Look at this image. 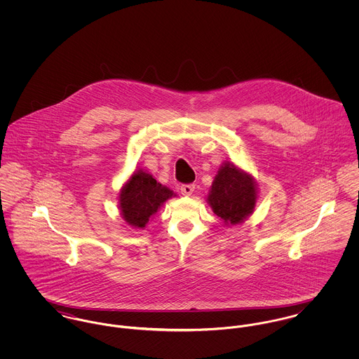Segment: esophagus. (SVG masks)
Segmentation results:
<instances>
[{
    "mask_svg": "<svg viewBox=\"0 0 359 359\" xmlns=\"http://www.w3.org/2000/svg\"><path fill=\"white\" fill-rule=\"evenodd\" d=\"M195 191V185L194 184H185L181 187V194L185 196H191Z\"/></svg>",
    "mask_w": 359,
    "mask_h": 359,
    "instance_id": "1",
    "label": "esophagus"
}]
</instances>
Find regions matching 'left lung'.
<instances>
[{
	"label": "left lung",
	"mask_w": 359,
	"mask_h": 359,
	"mask_svg": "<svg viewBox=\"0 0 359 359\" xmlns=\"http://www.w3.org/2000/svg\"><path fill=\"white\" fill-rule=\"evenodd\" d=\"M258 189L252 174L225 161L219 167L207 195V203L225 225L242 224L253 214Z\"/></svg>",
	"instance_id": "8db88e82"
}]
</instances>
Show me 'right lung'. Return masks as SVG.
I'll use <instances>...</instances> for the list:
<instances>
[{"instance_id":"right-lung-1","label":"right lung","mask_w":359,"mask_h":359,"mask_svg":"<svg viewBox=\"0 0 359 359\" xmlns=\"http://www.w3.org/2000/svg\"><path fill=\"white\" fill-rule=\"evenodd\" d=\"M175 196L177 194L157 182L152 174L138 168L120 189V214L130 226L144 229L158 208Z\"/></svg>"}]
</instances>
